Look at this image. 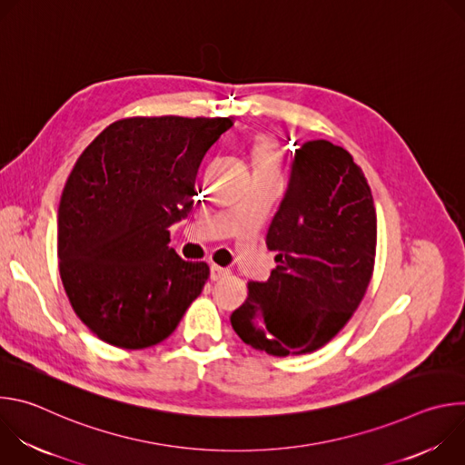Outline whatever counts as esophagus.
I'll return each instance as SVG.
<instances>
[{
	"label": "esophagus",
	"instance_id": "34e87169",
	"mask_svg": "<svg viewBox=\"0 0 465 465\" xmlns=\"http://www.w3.org/2000/svg\"><path fill=\"white\" fill-rule=\"evenodd\" d=\"M230 274V271L228 269H223V267H219V264H212V269H210V278L213 280V282H217V280H223L224 276H228Z\"/></svg>",
	"mask_w": 465,
	"mask_h": 465
}]
</instances>
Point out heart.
Here are the masks:
<instances>
[{
    "label": "heart",
    "mask_w": 465,
    "mask_h": 465,
    "mask_svg": "<svg viewBox=\"0 0 465 465\" xmlns=\"http://www.w3.org/2000/svg\"><path fill=\"white\" fill-rule=\"evenodd\" d=\"M257 173H280V154L269 138H257L252 149Z\"/></svg>",
    "instance_id": "obj_1"
}]
</instances>
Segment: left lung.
Listing matches in <instances>:
<instances>
[{"mask_svg":"<svg viewBox=\"0 0 465 465\" xmlns=\"http://www.w3.org/2000/svg\"><path fill=\"white\" fill-rule=\"evenodd\" d=\"M377 244L373 196L351 154L314 140L294 153L289 187L267 233L278 267L248 283L232 327L274 357L311 353L348 323L371 280Z\"/></svg>","mask_w":465,"mask_h":465,"instance_id":"8db88e82","label":"left lung"}]
</instances>
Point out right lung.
Masks as SVG:
<instances>
[{
  "mask_svg": "<svg viewBox=\"0 0 465 465\" xmlns=\"http://www.w3.org/2000/svg\"><path fill=\"white\" fill-rule=\"evenodd\" d=\"M232 117H126L77 160L58 206V269L75 314L103 342L165 341L210 278L169 248L194 178Z\"/></svg>",
  "mask_w": 465,
  "mask_h": 465,
  "instance_id": "obj_1",
  "label": "right lung"
}]
</instances>
